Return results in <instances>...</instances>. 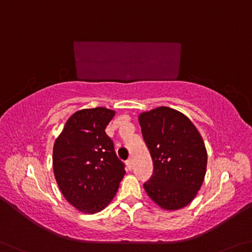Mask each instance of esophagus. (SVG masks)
I'll return each instance as SVG.
<instances>
[{
    "mask_svg": "<svg viewBox=\"0 0 252 252\" xmlns=\"http://www.w3.org/2000/svg\"><path fill=\"white\" fill-rule=\"evenodd\" d=\"M126 167H127V169H129V170L132 169V160H131V158L127 159V160L126 161Z\"/></svg>",
    "mask_w": 252,
    "mask_h": 252,
    "instance_id": "obj_1",
    "label": "esophagus"
}]
</instances>
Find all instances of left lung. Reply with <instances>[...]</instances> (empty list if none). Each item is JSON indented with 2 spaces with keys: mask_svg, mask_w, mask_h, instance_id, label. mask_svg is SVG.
I'll list each match as a JSON object with an SVG mask.
<instances>
[{
  "mask_svg": "<svg viewBox=\"0 0 252 252\" xmlns=\"http://www.w3.org/2000/svg\"><path fill=\"white\" fill-rule=\"evenodd\" d=\"M143 139L154 161V174L143 184L148 196L167 211L189 205L204 182V141L182 112L159 106L139 115Z\"/></svg>",
  "mask_w": 252,
  "mask_h": 252,
  "instance_id": "left-lung-1",
  "label": "left lung"
}]
</instances>
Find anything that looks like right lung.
I'll list each match as a JSON object with an SVG mask.
<instances>
[{
    "instance_id": "add662e5",
    "label": "right lung",
    "mask_w": 252,
    "mask_h": 252,
    "mask_svg": "<svg viewBox=\"0 0 252 252\" xmlns=\"http://www.w3.org/2000/svg\"><path fill=\"white\" fill-rule=\"evenodd\" d=\"M115 111L79 110L56 139L53 167L63 197L79 212L94 214L109 205L125 176L123 162L105 133Z\"/></svg>"
}]
</instances>
